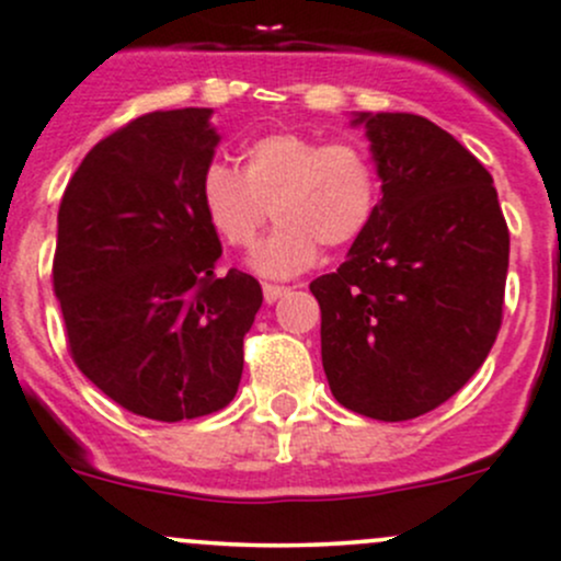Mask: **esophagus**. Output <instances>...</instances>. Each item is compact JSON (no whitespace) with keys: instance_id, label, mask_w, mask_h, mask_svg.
Returning a JSON list of instances; mask_svg holds the SVG:
<instances>
[{"instance_id":"34e87169","label":"esophagus","mask_w":561,"mask_h":561,"mask_svg":"<svg viewBox=\"0 0 561 561\" xmlns=\"http://www.w3.org/2000/svg\"><path fill=\"white\" fill-rule=\"evenodd\" d=\"M285 293H287L285 285H271V282H265V285H263V296H265V301H268V304L279 301Z\"/></svg>"}]
</instances>
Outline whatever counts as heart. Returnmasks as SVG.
<instances>
[{"label": "heart", "instance_id": "b5f03b06", "mask_svg": "<svg viewBox=\"0 0 561 561\" xmlns=\"http://www.w3.org/2000/svg\"><path fill=\"white\" fill-rule=\"evenodd\" d=\"M380 195V171L366 146L293 129L254 138L241 151V171L214 162L201 179L203 214L228 247H254L271 208L279 228L252 257L265 276L309 268L317 247L355 244Z\"/></svg>", "mask_w": 561, "mask_h": 561}]
</instances>
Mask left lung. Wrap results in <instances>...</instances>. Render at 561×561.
I'll return each mask as SVG.
<instances>
[{
  "instance_id": "8db88e82",
  "label": "left lung",
  "mask_w": 561,
  "mask_h": 561,
  "mask_svg": "<svg viewBox=\"0 0 561 561\" xmlns=\"http://www.w3.org/2000/svg\"><path fill=\"white\" fill-rule=\"evenodd\" d=\"M382 201L320 304L322 369L339 404L410 421L483 366L505 307L511 233L491 173L415 113H360Z\"/></svg>"
}]
</instances>
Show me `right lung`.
<instances>
[{
	"label": "right lung",
	"mask_w": 561,
	"mask_h": 561,
	"mask_svg": "<svg viewBox=\"0 0 561 561\" xmlns=\"http://www.w3.org/2000/svg\"><path fill=\"white\" fill-rule=\"evenodd\" d=\"M208 116L133 118L83 157L59 206L54 293L67 350L107 399L149 421L233 401L263 304L254 276L217 274L222 244L201 206L219 144Z\"/></svg>",
	"instance_id": "1"
}]
</instances>
